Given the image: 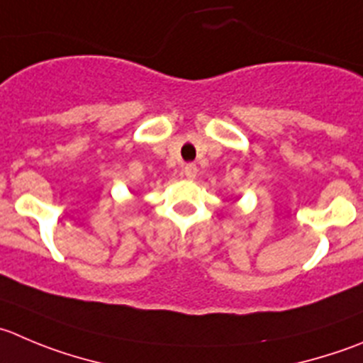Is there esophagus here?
Returning <instances> with one entry per match:
<instances>
[{
    "label": "esophagus",
    "mask_w": 363,
    "mask_h": 363,
    "mask_svg": "<svg viewBox=\"0 0 363 363\" xmlns=\"http://www.w3.org/2000/svg\"><path fill=\"white\" fill-rule=\"evenodd\" d=\"M184 174H185V178L194 179L196 174H198V167H196V164H187V165H185V167H184Z\"/></svg>",
    "instance_id": "obj_1"
}]
</instances>
